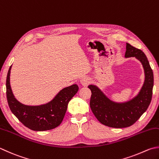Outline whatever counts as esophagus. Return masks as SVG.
I'll list each match as a JSON object with an SVG mask.
<instances>
[{"label":"esophagus","instance_id":"1","mask_svg":"<svg viewBox=\"0 0 159 159\" xmlns=\"http://www.w3.org/2000/svg\"><path fill=\"white\" fill-rule=\"evenodd\" d=\"M80 82L82 84V85L84 86H87L90 82H91V80L87 77H84L80 80Z\"/></svg>","mask_w":159,"mask_h":159}]
</instances>
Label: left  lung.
<instances>
[{
    "label": "left lung",
    "instance_id": "left-lung-1",
    "mask_svg": "<svg viewBox=\"0 0 159 159\" xmlns=\"http://www.w3.org/2000/svg\"><path fill=\"white\" fill-rule=\"evenodd\" d=\"M126 44L125 57H135L145 70V82L138 95L126 102L117 103L106 97L96 86H88L91 91L90 107L92 112L102 124L113 128L127 127L135 123L148 109L152 97L154 75L148 59L141 50Z\"/></svg>",
    "mask_w": 159,
    "mask_h": 159
}]
</instances>
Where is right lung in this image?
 <instances>
[{
	"mask_svg": "<svg viewBox=\"0 0 159 159\" xmlns=\"http://www.w3.org/2000/svg\"><path fill=\"white\" fill-rule=\"evenodd\" d=\"M11 68V66L6 80V95L11 111L20 122L32 130L46 131L58 127L64 119L68 102L78 91V86L73 84L63 89L47 104L39 106L25 105L20 103L12 93L10 83Z\"/></svg>",
	"mask_w": 159,
	"mask_h": 159,
	"instance_id": "add662e5",
	"label": "right lung"
}]
</instances>
